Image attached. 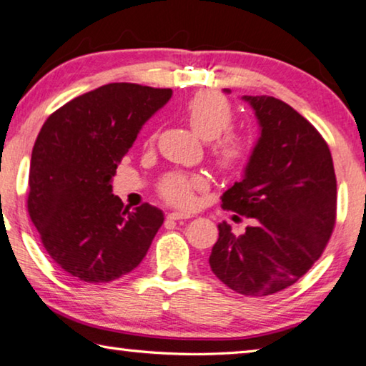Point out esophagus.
I'll return each instance as SVG.
<instances>
[{
	"mask_svg": "<svg viewBox=\"0 0 366 366\" xmlns=\"http://www.w3.org/2000/svg\"><path fill=\"white\" fill-rule=\"evenodd\" d=\"M192 218V216L189 213H179V212H174V213H169L168 214V219H172V221H179V219H189Z\"/></svg>",
	"mask_w": 366,
	"mask_h": 366,
	"instance_id": "1",
	"label": "esophagus"
}]
</instances>
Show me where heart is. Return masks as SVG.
Here are the masks:
<instances>
[{
	"label": "heart",
	"mask_w": 366,
	"mask_h": 366,
	"mask_svg": "<svg viewBox=\"0 0 366 366\" xmlns=\"http://www.w3.org/2000/svg\"><path fill=\"white\" fill-rule=\"evenodd\" d=\"M184 119L202 139L212 140L209 157L221 174L232 176L249 163L252 147L244 135L229 131L234 122V109L216 92H198L181 109ZM208 187V181L198 174L169 172L158 185L159 195L174 207L194 205L195 194Z\"/></svg>",
	"instance_id": "heart-1"
}]
</instances>
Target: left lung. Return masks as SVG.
I'll return each instance as SVG.
<instances>
[{
  "label": "left lung",
  "mask_w": 366,
  "mask_h": 366,
  "mask_svg": "<svg viewBox=\"0 0 366 366\" xmlns=\"http://www.w3.org/2000/svg\"><path fill=\"white\" fill-rule=\"evenodd\" d=\"M262 127L245 177L221 197L227 212L252 218L242 235L219 224L209 266L229 289L272 295L307 274L336 224L337 182L326 140L274 97H244Z\"/></svg>",
  "instance_id": "left-lung-1"
}]
</instances>
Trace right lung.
Returning a JSON list of instances; mask_svg holds the SVG:
<instances>
[{"label": "right lung", "mask_w": 366, "mask_h": 366, "mask_svg": "<svg viewBox=\"0 0 366 366\" xmlns=\"http://www.w3.org/2000/svg\"><path fill=\"white\" fill-rule=\"evenodd\" d=\"M171 95V89L108 84L43 124L30 159L27 212L49 258L67 274L109 282L147 255L164 216L148 203L129 212L111 179L140 127Z\"/></svg>", "instance_id": "1"}]
</instances>
